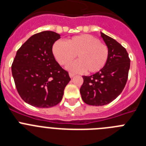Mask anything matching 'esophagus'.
<instances>
[{
  "instance_id": "obj_1",
  "label": "esophagus",
  "mask_w": 146,
  "mask_h": 146,
  "mask_svg": "<svg viewBox=\"0 0 146 146\" xmlns=\"http://www.w3.org/2000/svg\"><path fill=\"white\" fill-rule=\"evenodd\" d=\"M69 77H70L71 78H72V77H74V75H75V74H73V73H72V72H69Z\"/></svg>"
}]
</instances>
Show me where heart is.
<instances>
[{"label": "heart", "mask_w": 146, "mask_h": 146, "mask_svg": "<svg viewBox=\"0 0 146 146\" xmlns=\"http://www.w3.org/2000/svg\"><path fill=\"white\" fill-rule=\"evenodd\" d=\"M54 57L62 66L66 65L77 57L78 60L68 66L72 72L86 71L96 73L106 65L109 58V49L99 38L89 34L72 37L64 42L59 40L52 46Z\"/></svg>", "instance_id": "obj_1"}]
</instances>
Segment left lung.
Returning a JSON list of instances; mask_svg holds the SVG:
<instances>
[{
    "label": "left lung",
    "instance_id": "8db88e82",
    "mask_svg": "<svg viewBox=\"0 0 146 146\" xmlns=\"http://www.w3.org/2000/svg\"><path fill=\"white\" fill-rule=\"evenodd\" d=\"M109 49V58L101 71L91 76H83L80 91L85 103L94 106L105 105L119 96L126 86L130 59L126 49L117 41L102 33Z\"/></svg>",
    "mask_w": 146,
    "mask_h": 146
}]
</instances>
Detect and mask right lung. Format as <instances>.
Segmentation results:
<instances>
[{"label":"right lung","instance_id":"obj_1","mask_svg":"<svg viewBox=\"0 0 146 146\" xmlns=\"http://www.w3.org/2000/svg\"><path fill=\"white\" fill-rule=\"evenodd\" d=\"M59 38L60 34L50 31L33 35L17 50L12 63L17 90L22 99L33 107L55 106L71 80L52 53V45Z\"/></svg>","mask_w":146,"mask_h":146}]
</instances>
